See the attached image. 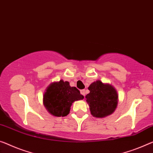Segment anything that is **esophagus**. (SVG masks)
<instances>
[{
  "label": "esophagus",
  "mask_w": 153,
  "mask_h": 153,
  "mask_svg": "<svg viewBox=\"0 0 153 153\" xmlns=\"http://www.w3.org/2000/svg\"><path fill=\"white\" fill-rule=\"evenodd\" d=\"M81 94L82 95L85 96V90H81Z\"/></svg>",
  "instance_id": "34e87169"
}]
</instances>
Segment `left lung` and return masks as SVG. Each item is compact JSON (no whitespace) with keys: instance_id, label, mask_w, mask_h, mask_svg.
Here are the masks:
<instances>
[{"instance_id":"obj_1","label":"left lung","mask_w":153,"mask_h":153,"mask_svg":"<svg viewBox=\"0 0 153 153\" xmlns=\"http://www.w3.org/2000/svg\"><path fill=\"white\" fill-rule=\"evenodd\" d=\"M90 92L86 95L91 114L96 117H104L116 110L118 94L114 87L100 81H96L89 86Z\"/></svg>"}]
</instances>
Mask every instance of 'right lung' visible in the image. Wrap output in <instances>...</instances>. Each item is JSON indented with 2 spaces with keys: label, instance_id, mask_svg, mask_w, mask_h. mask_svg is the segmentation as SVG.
<instances>
[{
  "label": "right lung",
  "instance_id": "right-lung-1",
  "mask_svg": "<svg viewBox=\"0 0 153 153\" xmlns=\"http://www.w3.org/2000/svg\"><path fill=\"white\" fill-rule=\"evenodd\" d=\"M83 98L78 89L70 87L69 82L60 80L52 83L46 88L43 103L47 111L53 116L63 117L69 114L72 102Z\"/></svg>",
  "mask_w": 153,
  "mask_h": 153
}]
</instances>
